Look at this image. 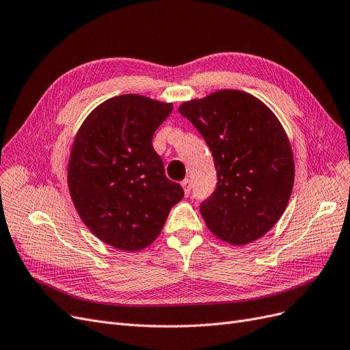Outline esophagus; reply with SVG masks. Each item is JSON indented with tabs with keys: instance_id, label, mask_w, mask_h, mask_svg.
I'll return each mask as SVG.
<instances>
[{
	"instance_id": "obj_1",
	"label": "esophagus",
	"mask_w": 350,
	"mask_h": 350,
	"mask_svg": "<svg viewBox=\"0 0 350 350\" xmlns=\"http://www.w3.org/2000/svg\"><path fill=\"white\" fill-rule=\"evenodd\" d=\"M180 185H183V188H184L185 196H189V191H191V180L187 178V179H184V180H183V183H180Z\"/></svg>"
}]
</instances>
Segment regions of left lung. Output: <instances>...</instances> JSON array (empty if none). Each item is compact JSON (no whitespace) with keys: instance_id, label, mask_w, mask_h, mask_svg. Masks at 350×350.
Listing matches in <instances>:
<instances>
[{"instance_id":"8db88e82","label":"left lung","mask_w":350,"mask_h":350,"mask_svg":"<svg viewBox=\"0 0 350 350\" xmlns=\"http://www.w3.org/2000/svg\"><path fill=\"white\" fill-rule=\"evenodd\" d=\"M211 150L213 194L200 211L208 230L242 246L281 219L294 185V158L280 120L253 95L223 90L179 105Z\"/></svg>"}]
</instances>
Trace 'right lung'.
Segmentation results:
<instances>
[{"mask_svg": "<svg viewBox=\"0 0 350 350\" xmlns=\"http://www.w3.org/2000/svg\"><path fill=\"white\" fill-rule=\"evenodd\" d=\"M172 108L137 94L118 95L95 108L78 130L68 166L70 197L82 221L113 247L149 246L184 197L152 146Z\"/></svg>", "mask_w": 350, "mask_h": 350, "instance_id": "right-lung-1", "label": "right lung"}]
</instances>
